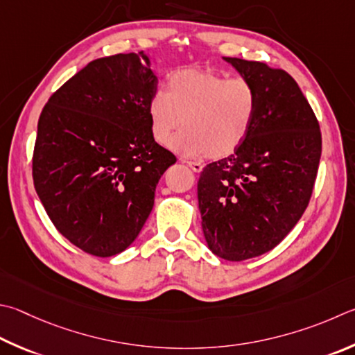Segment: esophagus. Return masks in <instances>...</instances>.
Listing matches in <instances>:
<instances>
[{
  "mask_svg": "<svg viewBox=\"0 0 355 355\" xmlns=\"http://www.w3.org/2000/svg\"><path fill=\"white\" fill-rule=\"evenodd\" d=\"M188 166L191 167L194 172H202L203 171V164L202 163H197V161H188Z\"/></svg>",
  "mask_w": 355,
  "mask_h": 355,
  "instance_id": "34e87169",
  "label": "esophagus"
}]
</instances>
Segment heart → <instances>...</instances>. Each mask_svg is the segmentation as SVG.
I'll use <instances>...</instances> for the list:
<instances>
[{
  "label": "heart",
  "mask_w": 355,
  "mask_h": 355,
  "mask_svg": "<svg viewBox=\"0 0 355 355\" xmlns=\"http://www.w3.org/2000/svg\"><path fill=\"white\" fill-rule=\"evenodd\" d=\"M257 96L245 79H228L205 68H182L167 77L166 93L149 102L150 132L158 144H169L186 157L225 158L234 153L253 127Z\"/></svg>",
  "instance_id": "1"
}]
</instances>
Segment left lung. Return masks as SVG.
Instances as JSON below:
<instances>
[{
	"label": "left lung",
	"instance_id": "obj_1",
	"mask_svg": "<svg viewBox=\"0 0 355 355\" xmlns=\"http://www.w3.org/2000/svg\"><path fill=\"white\" fill-rule=\"evenodd\" d=\"M257 96L256 118L242 146L203 169L198 209L208 248L245 261L275 248L312 196L321 133L293 77L261 62L223 57Z\"/></svg>",
	"mask_w": 355,
	"mask_h": 355
}]
</instances>
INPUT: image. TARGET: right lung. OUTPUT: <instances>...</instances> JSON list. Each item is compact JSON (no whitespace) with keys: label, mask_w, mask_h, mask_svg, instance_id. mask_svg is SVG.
<instances>
[{"label":"right lung","mask_w":355,"mask_h":355,"mask_svg":"<svg viewBox=\"0 0 355 355\" xmlns=\"http://www.w3.org/2000/svg\"><path fill=\"white\" fill-rule=\"evenodd\" d=\"M158 77L144 51L89 62L51 96L32 158L54 227L85 253L110 257L137 239L177 158L155 143L149 102Z\"/></svg>","instance_id":"right-lung-1"}]
</instances>
